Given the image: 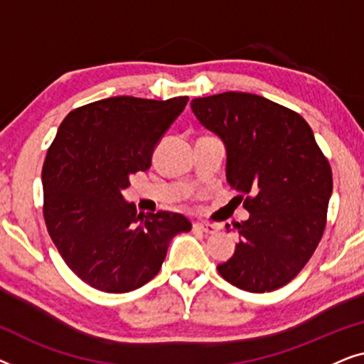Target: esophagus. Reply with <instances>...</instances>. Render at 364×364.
Returning <instances> with one entry per match:
<instances>
[{"label": "esophagus", "instance_id": "1", "mask_svg": "<svg viewBox=\"0 0 364 364\" xmlns=\"http://www.w3.org/2000/svg\"><path fill=\"white\" fill-rule=\"evenodd\" d=\"M193 228L203 233H215L218 230L217 225H213V223H207V222H196L193 223Z\"/></svg>", "mask_w": 364, "mask_h": 364}]
</instances>
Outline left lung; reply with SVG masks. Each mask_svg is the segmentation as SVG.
<instances>
[{
    "instance_id": "left-lung-1",
    "label": "left lung",
    "mask_w": 364,
    "mask_h": 364,
    "mask_svg": "<svg viewBox=\"0 0 364 364\" xmlns=\"http://www.w3.org/2000/svg\"><path fill=\"white\" fill-rule=\"evenodd\" d=\"M191 106L198 122L222 139L227 181L250 212L248 220L233 223L240 242L218 273L250 293L287 285L321 240L333 191L331 167L311 127L300 114L257 94L222 92Z\"/></svg>"
}]
</instances>
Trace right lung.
<instances>
[{
    "label": "right lung",
    "instance_id": "1",
    "mask_svg": "<svg viewBox=\"0 0 364 364\" xmlns=\"http://www.w3.org/2000/svg\"><path fill=\"white\" fill-rule=\"evenodd\" d=\"M188 97L102 99L66 116L43 166V213L66 265L89 287L127 293L161 270L168 243L192 223L181 213L146 218L122 191L151 167L154 149Z\"/></svg>",
    "mask_w": 364,
    "mask_h": 364
}]
</instances>
